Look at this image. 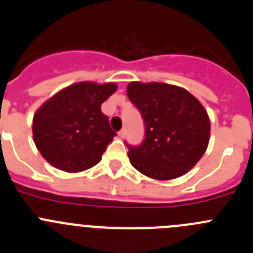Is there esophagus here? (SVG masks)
<instances>
[{
  "label": "esophagus",
  "mask_w": 253,
  "mask_h": 253,
  "mask_svg": "<svg viewBox=\"0 0 253 253\" xmlns=\"http://www.w3.org/2000/svg\"><path fill=\"white\" fill-rule=\"evenodd\" d=\"M125 136H126V131H125V129H121V131L119 132V137L120 138H124Z\"/></svg>",
  "instance_id": "esophagus-1"
}]
</instances>
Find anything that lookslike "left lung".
Returning a JSON list of instances; mask_svg holds the SVG:
<instances>
[{"mask_svg": "<svg viewBox=\"0 0 253 253\" xmlns=\"http://www.w3.org/2000/svg\"><path fill=\"white\" fill-rule=\"evenodd\" d=\"M127 96L139 110L146 138L129 147L132 166L157 180L188 173L207 152L210 119L202 102L188 90L164 83L131 82Z\"/></svg>", "mask_w": 253, "mask_h": 253, "instance_id": "obj_1", "label": "left lung"}]
</instances>
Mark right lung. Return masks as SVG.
<instances>
[{"mask_svg":"<svg viewBox=\"0 0 253 253\" xmlns=\"http://www.w3.org/2000/svg\"><path fill=\"white\" fill-rule=\"evenodd\" d=\"M117 90L116 83L80 82L46 100L33 116V141L42 157L67 173L96 166L116 136L101 104Z\"/></svg>","mask_w":253,"mask_h":253,"instance_id":"add662e5","label":"right lung"}]
</instances>
